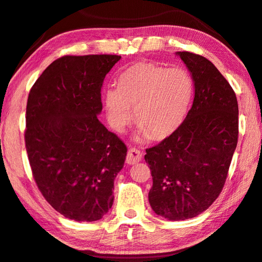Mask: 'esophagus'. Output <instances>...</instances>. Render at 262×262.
<instances>
[{"label":"esophagus","mask_w":262,"mask_h":262,"mask_svg":"<svg viewBox=\"0 0 262 262\" xmlns=\"http://www.w3.org/2000/svg\"><path fill=\"white\" fill-rule=\"evenodd\" d=\"M142 159V152L140 150L135 149V147H130L129 150L127 152V157H126V163L133 165V164H136L141 161Z\"/></svg>","instance_id":"34e87169"}]
</instances>
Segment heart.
Returning <instances> with one entry per match:
<instances>
[{
  "mask_svg": "<svg viewBox=\"0 0 262 262\" xmlns=\"http://www.w3.org/2000/svg\"><path fill=\"white\" fill-rule=\"evenodd\" d=\"M117 84L104 96L108 123L121 130L132 118V107H135L140 140L151 135L161 139L177 129L192 94L191 79L183 69H166L152 63L128 68L119 75Z\"/></svg>",
  "mask_w": 262,
  "mask_h": 262,
  "instance_id": "heart-1",
  "label": "heart"
}]
</instances>
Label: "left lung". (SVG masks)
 Returning a JSON list of instances; mask_svg holds the SVG:
<instances>
[{"instance_id":"1","label":"left lung","mask_w":262,"mask_h":262,"mask_svg":"<svg viewBox=\"0 0 262 262\" xmlns=\"http://www.w3.org/2000/svg\"><path fill=\"white\" fill-rule=\"evenodd\" d=\"M177 55L187 65L194 97L183 122L146 149L152 175L149 203L170 221L197 216L225 185L238 139V104L234 89L210 60L189 51Z\"/></svg>"}]
</instances>
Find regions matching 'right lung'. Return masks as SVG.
<instances>
[{
  "label": "right lung",
  "instance_id": "add662e5",
  "mask_svg": "<svg viewBox=\"0 0 262 262\" xmlns=\"http://www.w3.org/2000/svg\"><path fill=\"white\" fill-rule=\"evenodd\" d=\"M118 55L63 56L31 88L25 145L37 188L75 221H96L113 204L127 147L98 120L101 90Z\"/></svg>",
  "mask_w": 262,
  "mask_h": 262
}]
</instances>
